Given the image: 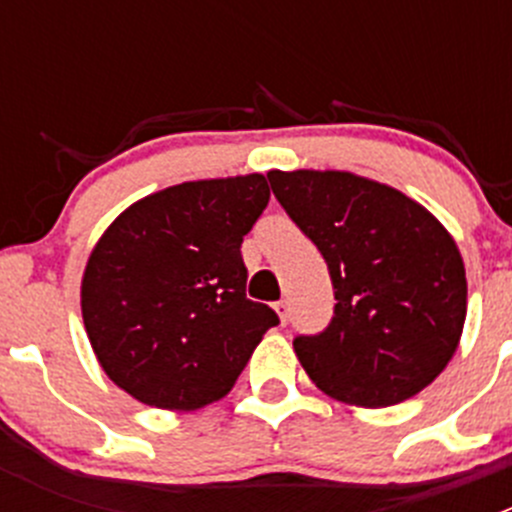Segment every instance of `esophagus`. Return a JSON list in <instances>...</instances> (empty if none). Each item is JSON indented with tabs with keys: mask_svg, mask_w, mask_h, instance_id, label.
<instances>
[{
	"mask_svg": "<svg viewBox=\"0 0 512 512\" xmlns=\"http://www.w3.org/2000/svg\"><path fill=\"white\" fill-rule=\"evenodd\" d=\"M275 312H277V317H280V322H282V324H287V322H289V304L285 302V299H282V302H277V304H275Z\"/></svg>",
	"mask_w": 512,
	"mask_h": 512,
	"instance_id": "esophagus-1",
	"label": "esophagus"
}]
</instances>
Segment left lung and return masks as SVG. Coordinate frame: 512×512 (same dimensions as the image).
Returning a JSON list of instances; mask_svg holds the SVG:
<instances>
[{"instance_id":"1","label":"left lung","mask_w":512,"mask_h":512,"mask_svg":"<svg viewBox=\"0 0 512 512\" xmlns=\"http://www.w3.org/2000/svg\"><path fill=\"white\" fill-rule=\"evenodd\" d=\"M267 178L332 275V324L294 339L309 379L361 409L426 389L466 324V265L451 232L401 190L349 170H270Z\"/></svg>"}]
</instances>
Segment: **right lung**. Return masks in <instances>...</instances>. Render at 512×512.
<instances>
[{
    "instance_id": "add662e5",
    "label": "right lung",
    "mask_w": 512,
    "mask_h": 512,
    "mask_svg": "<svg viewBox=\"0 0 512 512\" xmlns=\"http://www.w3.org/2000/svg\"><path fill=\"white\" fill-rule=\"evenodd\" d=\"M267 200L262 173L188 180L136 200L103 230L81 277V317L118 389L165 411L230 394L280 322L245 297L240 252Z\"/></svg>"
}]
</instances>
